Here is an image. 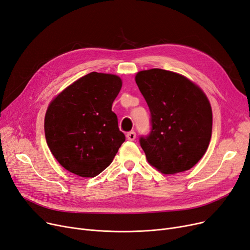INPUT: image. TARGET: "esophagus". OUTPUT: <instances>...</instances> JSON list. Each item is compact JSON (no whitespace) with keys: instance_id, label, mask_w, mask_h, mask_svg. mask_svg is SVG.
Returning <instances> with one entry per match:
<instances>
[{"instance_id":"obj_1","label":"esophagus","mask_w":250,"mask_h":250,"mask_svg":"<svg viewBox=\"0 0 250 250\" xmlns=\"http://www.w3.org/2000/svg\"><path fill=\"white\" fill-rule=\"evenodd\" d=\"M126 139L129 141H134L136 139V133L135 132H128L126 134Z\"/></svg>"}]
</instances>
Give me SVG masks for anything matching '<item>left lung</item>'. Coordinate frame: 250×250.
Listing matches in <instances>:
<instances>
[{
    "mask_svg": "<svg viewBox=\"0 0 250 250\" xmlns=\"http://www.w3.org/2000/svg\"><path fill=\"white\" fill-rule=\"evenodd\" d=\"M136 83L151 113V132L140 138L148 162L164 174L190 169L212 137L213 114L206 94L185 76L162 69L139 72Z\"/></svg>",
    "mask_w": 250,
    "mask_h": 250,
    "instance_id": "1",
    "label": "left lung"
}]
</instances>
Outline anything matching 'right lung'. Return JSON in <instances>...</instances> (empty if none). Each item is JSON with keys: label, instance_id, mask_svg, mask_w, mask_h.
Instances as JSON below:
<instances>
[{"label": "right lung", "instance_id": "right-lung-1", "mask_svg": "<svg viewBox=\"0 0 250 250\" xmlns=\"http://www.w3.org/2000/svg\"><path fill=\"white\" fill-rule=\"evenodd\" d=\"M122 85L115 75L92 72L50 102L44 118L45 140L68 171L94 177L112 162L125 141L111 110Z\"/></svg>", "mask_w": 250, "mask_h": 250}]
</instances>
